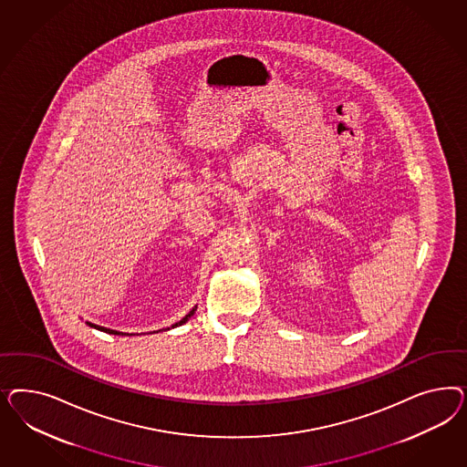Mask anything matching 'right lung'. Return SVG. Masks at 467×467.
Listing matches in <instances>:
<instances>
[{
    "label": "right lung",
    "instance_id": "1",
    "mask_svg": "<svg viewBox=\"0 0 467 467\" xmlns=\"http://www.w3.org/2000/svg\"><path fill=\"white\" fill-rule=\"evenodd\" d=\"M195 310H197V306H195L193 310L190 311L188 315H184L183 318H182L180 322H176V324L172 326V328H174V327L183 326V324H186V322H188V320H190V318H192V317L195 315ZM85 324H87V326L88 327H92V328H98V330H100V332H106V334H114V336H123V332H118V330H111V328H106V327L96 326V324H90V322H85ZM168 330H170V328H168ZM154 332H156V330H154Z\"/></svg>",
    "mask_w": 467,
    "mask_h": 467
}]
</instances>
